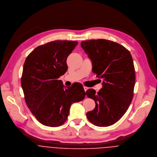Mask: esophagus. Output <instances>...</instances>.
<instances>
[{
    "instance_id": "34e87169",
    "label": "esophagus",
    "mask_w": 157,
    "mask_h": 157,
    "mask_svg": "<svg viewBox=\"0 0 157 157\" xmlns=\"http://www.w3.org/2000/svg\"><path fill=\"white\" fill-rule=\"evenodd\" d=\"M83 88H84V90H85V92H86L87 90H88V88L86 87V86H83Z\"/></svg>"
}]
</instances>
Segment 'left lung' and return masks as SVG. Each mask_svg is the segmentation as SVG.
<instances>
[{
  "mask_svg": "<svg viewBox=\"0 0 157 157\" xmlns=\"http://www.w3.org/2000/svg\"><path fill=\"white\" fill-rule=\"evenodd\" d=\"M81 46L92 62V72L103 80L97 93L92 89L86 92L95 102V108L86 117L95 126H111L123 116L133 98L135 74L132 56L123 46L105 39L83 41Z\"/></svg>",
  "mask_w": 157,
  "mask_h": 157,
  "instance_id": "left-lung-1",
  "label": "left lung"
}]
</instances>
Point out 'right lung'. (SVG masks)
I'll return each instance as SVG.
<instances>
[{"mask_svg": "<svg viewBox=\"0 0 157 157\" xmlns=\"http://www.w3.org/2000/svg\"><path fill=\"white\" fill-rule=\"evenodd\" d=\"M76 41L55 40L35 48L23 65L21 85L30 111L42 124L57 127L67 120L71 105L85 98L82 84L65 87L58 78L67 71Z\"/></svg>", "mask_w": 157, "mask_h": 157, "instance_id": "1", "label": "right lung"}]
</instances>
